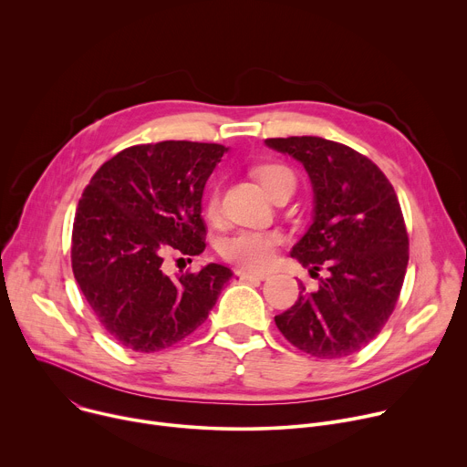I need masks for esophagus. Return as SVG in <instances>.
<instances>
[{"mask_svg":"<svg viewBox=\"0 0 467 467\" xmlns=\"http://www.w3.org/2000/svg\"><path fill=\"white\" fill-rule=\"evenodd\" d=\"M238 275H240V279H245V281H265L270 277V274H265V272H251V270L240 272Z\"/></svg>","mask_w":467,"mask_h":467,"instance_id":"esophagus-1","label":"esophagus"}]
</instances>
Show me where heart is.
Returning <instances> with one entry per match:
<instances>
[{
	"label": "heart",
	"mask_w": 467,
	"mask_h": 467,
	"mask_svg": "<svg viewBox=\"0 0 467 467\" xmlns=\"http://www.w3.org/2000/svg\"><path fill=\"white\" fill-rule=\"evenodd\" d=\"M254 175L264 186V190L270 192L283 177L292 173L288 168L281 164H262L254 168ZM216 213H218V193L213 192L207 202V214L214 216ZM279 242H281V236L277 233L240 229L223 236L218 244V251L223 258L238 265H245V268H265V265L272 264Z\"/></svg>",
	"instance_id": "b5f03b06"
}]
</instances>
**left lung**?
Segmentation results:
<instances>
[{
  "mask_svg": "<svg viewBox=\"0 0 467 467\" xmlns=\"http://www.w3.org/2000/svg\"><path fill=\"white\" fill-rule=\"evenodd\" d=\"M299 161L312 182L314 218L292 247L316 292L301 283L294 306L275 316L283 337L317 358H342L368 346L391 316L409 264L401 205L386 175L358 151L319 137L268 139Z\"/></svg>",
  "mask_w": 467,
  "mask_h": 467,
  "instance_id": "1",
  "label": "left lung"
}]
</instances>
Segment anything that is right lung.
I'll list each match as a JSON object with an SVG mask.
<instances>
[{
  "label": "right lung",
  "mask_w": 467,
  "mask_h": 467,
  "mask_svg": "<svg viewBox=\"0 0 467 467\" xmlns=\"http://www.w3.org/2000/svg\"><path fill=\"white\" fill-rule=\"evenodd\" d=\"M220 144L168 140L107 161L79 199L72 270L92 312L125 349L155 353L202 325L233 272L207 264L171 279L170 251H205L202 199Z\"/></svg>",
  "instance_id": "1"
}]
</instances>
